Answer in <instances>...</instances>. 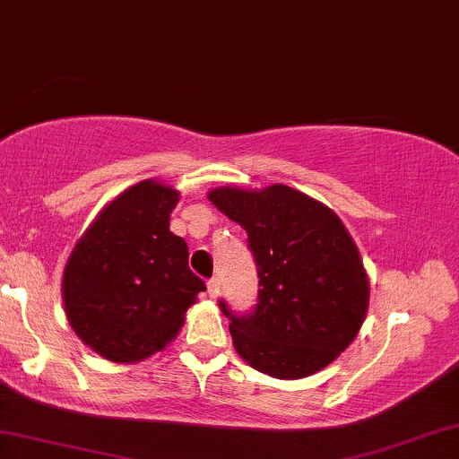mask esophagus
Instances as JSON below:
<instances>
[{
	"label": "esophagus",
	"instance_id": "esophagus-1",
	"mask_svg": "<svg viewBox=\"0 0 459 459\" xmlns=\"http://www.w3.org/2000/svg\"><path fill=\"white\" fill-rule=\"evenodd\" d=\"M207 293H209V296H212L213 299L220 296V281H218V278H215V276L212 278V281L207 282Z\"/></svg>",
	"mask_w": 459,
	"mask_h": 459
}]
</instances>
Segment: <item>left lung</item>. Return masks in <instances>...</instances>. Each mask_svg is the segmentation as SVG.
Here are the masks:
<instances>
[{"label": "left lung", "instance_id": "8db88e82", "mask_svg": "<svg viewBox=\"0 0 459 459\" xmlns=\"http://www.w3.org/2000/svg\"><path fill=\"white\" fill-rule=\"evenodd\" d=\"M209 200L244 226L259 273L250 313L220 299L237 354L281 380L328 367L354 341L368 307L365 267L343 222L287 186L218 187Z\"/></svg>", "mask_w": 459, "mask_h": 459}]
</instances>
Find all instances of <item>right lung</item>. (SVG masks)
Instances as JSON below:
<instances>
[{"label": "right lung", "instance_id": "obj_1", "mask_svg": "<svg viewBox=\"0 0 459 459\" xmlns=\"http://www.w3.org/2000/svg\"><path fill=\"white\" fill-rule=\"evenodd\" d=\"M177 189L142 181L114 198L65 267L68 324L97 354L138 362L170 343L204 291L186 239L170 233Z\"/></svg>", "mask_w": 459, "mask_h": 459}]
</instances>
